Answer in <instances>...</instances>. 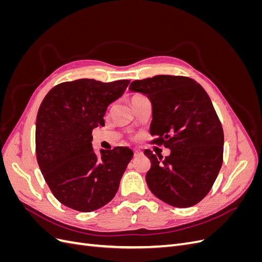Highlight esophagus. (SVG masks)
I'll list each match as a JSON object with an SVG mask.
<instances>
[{"label": "esophagus", "instance_id": "34e87169", "mask_svg": "<svg viewBox=\"0 0 262 262\" xmlns=\"http://www.w3.org/2000/svg\"><path fill=\"white\" fill-rule=\"evenodd\" d=\"M133 152H134V156H136V157L140 156L142 154V152H141V150H139V149H134Z\"/></svg>", "mask_w": 262, "mask_h": 262}]
</instances>
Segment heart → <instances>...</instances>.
Returning a JSON list of instances; mask_svg holds the SVG:
<instances>
[{
  "label": "heart",
  "mask_w": 262,
  "mask_h": 262,
  "mask_svg": "<svg viewBox=\"0 0 262 262\" xmlns=\"http://www.w3.org/2000/svg\"><path fill=\"white\" fill-rule=\"evenodd\" d=\"M141 97H143V96H141V95H134V96H133L132 99H131V101L137 100V99H139V98H141Z\"/></svg>",
  "instance_id": "obj_1"
}]
</instances>
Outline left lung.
I'll use <instances>...</instances> for the list:
<instances>
[{"label": "left lung", "mask_w": 262, "mask_h": 262, "mask_svg": "<svg viewBox=\"0 0 262 262\" xmlns=\"http://www.w3.org/2000/svg\"><path fill=\"white\" fill-rule=\"evenodd\" d=\"M129 90L150 100L153 143L170 149L165 158L144 150L152 164L149 190L172 207H192L209 193L223 163V128L209 95L192 78L172 75L133 81Z\"/></svg>", "instance_id": "8db88e82"}]
</instances>
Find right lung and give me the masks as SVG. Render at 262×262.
I'll return each instance as SVG.
<instances>
[{
	"instance_id": "obj_1",
	"label": "right lung",
	"mask_w": 262,
	"mask_h": 262,
	"mask_svg": "<svg viewBox=\"0 0 262 262\" xmlns=\"http://www.w3.org/2000/svg\"><path fill=\"white\" fill-rule=\"evenodd\" d=\"M130 81L81 78L61 83L46 95L36 120V154L53 195L66 207L92 212L116 195L133 157L128 147L92 146V131L105 125L107 107L122 96Z\"/></svg>"
}]
</instances>
